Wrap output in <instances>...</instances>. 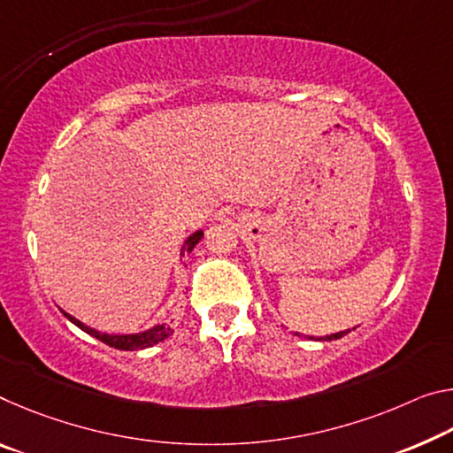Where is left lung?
Returning <instances> with one entry per match:
<instances>
[{
  "label": "left lung",
  "instance_id": "1",
  "mask_svg": "<svg viewBox=\"0 0 453 453\" xmlns=\"http://www.w3.org/2000/svg\"><path fill=\"white\" fill-rule=\"evenodd\" d=\"M349 333H350V330H342V333H334V334H330V336H325V339H322V341H336V339H341V336L349 334ZM311 339H312V336H311Z\"/></svg>",
  "mask_w": 453,
  "mask_h": 453
}]
</instances>
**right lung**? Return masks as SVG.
Instances as JSON below:
<instances>
[{
  "mask_svg": "<svg viewBox=\"0 0 453 453\" xmlns=\"http://www.w3.org/2000/svg\"><path fill=\"white\" fill-rule=\"evenodd\" d=\"M201 238H203V232H201V229H199V232H196V234H191L189 238L185 240V243H183L181 256L189 254L191 250L197 246V242H199ZM64 317H66L70 322H74V325H76L78 328H82L84 333H88L90 336H95V339L103 341L104 344H109V347L119 349V350L149 349V347H153V344L161 342V341L167 339V336L173 334V328H171L169 322H163V325H155L153 328L145 330V333H136V334H106V333H98V330L86 326L84 322L74 319V317H72V314H68V312H64Z\"/></svg>",
  "mask_w": 453,
  "mask_h": 453,
  "instance_id": "obj_1",
  "label": "right lung"
}]
</instances>
